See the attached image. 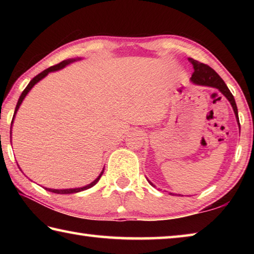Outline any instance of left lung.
<instances>
[{
  "mask_svg": "<svg viewBox=\"0 0 254 254\" xmlns=\"http://www.w3.org/2000/svg\"><path fill=\"white\" fill-rule=\"evenodd\" d=\"M188 60H189V63L194 66V72H192L191 78H190L192 83L197 84V85L210 86V87H215V88L220 89V92L223 94V95H224L227 100L230 101L231 105L234 110V113L236 115V119H238V122L240 124L239 117H238V107H236L235 100H234L233 95H232V93L230 92V89L227 88V86L224 83V80L221 78L220 75H218L217 72L213 69V68H210L208 65H206V64L197 62V60L192 59V58H188Z\"/></svg>",
  "mask_w": 254,
  "mask_h": 254,
  "instance_id": "left-lung-1",
  "label": "left lung"
}]
</instances>
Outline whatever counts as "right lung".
I'll use <instances>...</instances> for the list:
<instances>
[{
	"instance_id": "right-lung-1",
	"label": "right lung",
	"mask_w": 254,
	"mask_h": 254,
	"mask_svg": "<svg viewBox=\"0 0 254 254\" xmlns=\"http://www.w3.org/2000/svg\"><path fill=\"white\" fill-rule=\"evenodd\" d=\"M71 62H74V60H69V59H68V60H64V62L59 63V64H57V65H55V66H51V67H49V68H47L46 70H44L42 72H40V74H38L36 77H33V78L31 79V81H30V83H29V85L27 86V87L24 88V91L22 92V94H21V96H20L19 101H18V104H16V106H15L14 115H15V113H16V111L19 110V107H20V105H21V103H22V101H23V98L25 97V95H27V94L29 93L30 89H31V88L33 87V86L38 83V81H39L40 79L44 78L45 76L48 75L50 71H55V70L62 69V68H64V67H65L66 65H68V64L71 63ZM14 115H13V119H14ZM11 126H12V123H11ZM103 171H104V170H103ZM103 171H102V173L100 174V176H98V177H97L95 180H94L93 183H91V184L87 185V186H85V187H81V188H74V189H50V188H46V189H47V190L51 191V192H56V194H74V192H78V191H81V190H85V189H88V188L93 187L94 185H96L98 180H100V178L102 177Z\"/></svg>"
}]
</instances>
